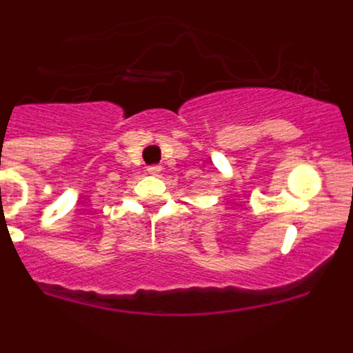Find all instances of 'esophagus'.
<instances>
[{
    "mask_svg": "<svg viewBox=\"0 0 353 353\" xmlns=\"http://www.w3.org/2000/svg\"><path fill=\"white\" fill-rule=\"evenodd\" d=\"M146 171H148V174H152V176H157V174L161 173V168H159V166H150Z\"/></svg>",
    "mask_w": 353,
    "mask_h": 353,
    "instance_id": "esophagus-1",
    "label": "esophagus"
}]
</instances>
